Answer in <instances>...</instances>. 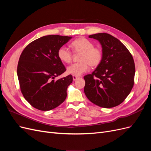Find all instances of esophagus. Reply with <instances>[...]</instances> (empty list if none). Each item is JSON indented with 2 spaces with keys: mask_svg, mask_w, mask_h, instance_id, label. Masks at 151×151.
Segmentation results:
<instances>
[{
  "mask_svg": "<svg viewBox=\"0 0 151 151\" xmlns=\"http://www.w3.org/2000/svg\"><path fill=\"white\" fill-rule=\"evenodd\" d=\"M72 77H73V81H76L77 79H79V77L76 76H73Z\"/></svg>",
  "mask_w": 151,
  "mask_h": 151,
  "instance_id": "1",
  "label": "esophagus"
}]
</instances>
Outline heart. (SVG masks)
Masks as SVG:
<instances>
[{"instance_id":"b5f03b06","label":"heart","mask_w":151,"mask_h":151,"mask_svg":"<svg viewBox=\"0 0 151 151\" xmlns=\"http://www.w3.org/2000/svg\"><path fill=\"white\" fill-rule=\"evenodd\" d=\"M71 47L75 53H81L79 63H74L67 68L68 74L80 76L89 69V66L96 67L99 65L103 58L101 50L94 47V44L85 38H80L71 43ZM58 57L65 63H69L72 59V53L65 46H62L58 50Z\"/></svg>"}]
</instances>
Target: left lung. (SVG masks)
Masks as SVG:
<instances>
[{
  "mask_svg": "<svg viewBox=\"0 0 151 151\" xmlns=\"http://www.w3.org/2000/svg\"><path fill=\"white\" fill-rule=\"evenodd\" d=\"M89 38L99 41L103 58L92 74L84 77V93L90 101L100 107L116 106L126 99L134 86V58L125 45L111 35L97 33Z\"/></svg>",
  "mask_w": 151,
  "mask_h": 151,
  "instance_id": "left-lung-1",
  "label": "left lung"
}]
</instances>
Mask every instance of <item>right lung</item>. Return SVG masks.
Wrapping results in <instances>:
<instances>
[{
  "label": "right lung",
  "mask_w": 151,
  "mask_h": 151,
  "mask_svg": "<svg viewBox=\"0 0 151 151\" xmlns=\"http://www.w3.org/2000/svg\"><path fill=\"white\" fill-rule=\"evenodd\" d=\"M71 38L60 35L42 36L30 43L21 55L17 73L21 93L39 110H51L66 99L72 76L57 81L55 78L66 70L58 57V50Z\"/></svg>",
  "instance_id": "obj_1"
}]
</instances>
